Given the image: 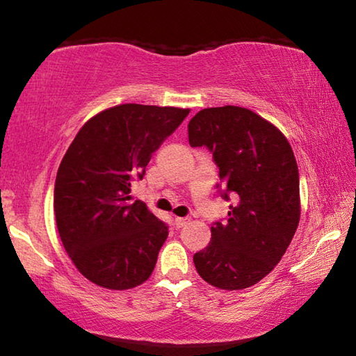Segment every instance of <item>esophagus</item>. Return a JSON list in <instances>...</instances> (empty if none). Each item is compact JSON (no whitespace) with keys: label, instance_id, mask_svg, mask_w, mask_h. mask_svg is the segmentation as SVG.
Returning a JSON list of instances; mask_svg holds the SVG:
<instances>
[{"label":"esophagus","instance_id":"obj_1","mask_svg":"<svg viewBox=\"0 0 356 356\" xmlns=\"http://www.w3.org/2000/svg\"><path fill=\"white\" fill-rule=\"evenodd\" d=\"M188 221H190V218H182V216H176V220H174V225H176V227H184Z\"/></svg>","mask_w":356,"mask_h":356}]
</instances>
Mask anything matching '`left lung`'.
<instances>
[{
	"mask_svg": "<svg viewBox=\"0 0 356 356\" xmlns=\"http://www.w3.org/2000/svg\"><path fill=\"white\" fill-rule=\"evenodd\" d=\"M191 147H207L220 170L225 225L193 256L204 281L225 291L254 286L284 256L300 221V177L286 136L242 106L201 110L188 122Z\"/></svg>",
	"mask_w": 356,
	"mask_h": 356,
	"instance_id": "obj_1",
	"label": "left lung"
}]
</instances>
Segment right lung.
Masks as SVG:
<instances>
[{
  "mask_svg": "<svg viewBox=\"0 0 356 356\" xmlns=\"http://www.w3.org/2000/svg\"><path fill=\"white\" fill-rule=\"evenodd\" d=\"M190 110L125 104L95 114L78 131L59 165L55 215L59 237L84 278L124 291L154 272L168 226L131 184Z\"/></svg>",
  "mask_w": 356,
  "mask_h": 356,
  "instance_id": "1",
  "label": "right lung"
}]
</instances>
